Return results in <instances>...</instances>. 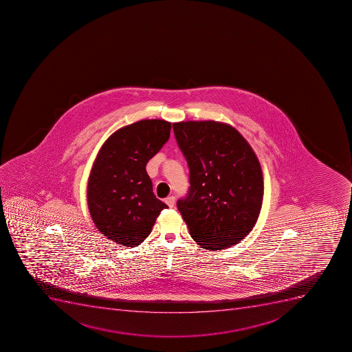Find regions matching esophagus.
Instances as JSON below:
<instances>
[{"label":"esophagus","instance_id":"34e87169","mask_svg":"<svg viewBox=\"0 0 352 352\" xmlns=\"http://www.w3.org/2000/svg\"><path fill=\"white\" fill-rule=\"evenodd\" d=\"M166 204L168 205L169 208H174L175 205V197L174 196H168L167 199H165Z\"/></svg>","mask_w":352,"mask_h":352}]
</instances>
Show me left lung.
Wrapping results in <instances>:
<instances>
[{
  "label": "left lung",
  "mask_w": 352,
  "mask_h": 352,
  "mask_svg": "<svg viewBox=\"0 0 352 352\" xmlns=\"http://www.w3.org/2000/svg\"><path fill=\"white\" fill-rule=\"evenodd\" d=\"M190 168V186L177 201L194 241L222 250L248 236L259 217L263 171L245 138L226 123H173Z\"/></svg>",
  "instance_id": "obj_1"
}]
</instances>
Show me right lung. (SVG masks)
<instances>
[{"instance_id":"right-lung-1","label":"right lung","mask_w":352,"mask_h":352,"mask_svg":"<svg viewBox=\"0 0 352 352\" xmlns=\"http://www.w3.org/2000/svg\"><path fill=\"white\" fill-rule=\"evenodd\" d=\"M171 123L141 120L105 141L93 164L87 204L93 222L109 240L137 247L168 206L157 199L146 166L170 137Z\"/></svg>"}]
</instances>
